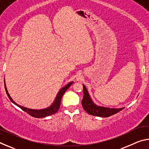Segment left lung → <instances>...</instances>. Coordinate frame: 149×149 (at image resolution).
<instances>
[{"instance_id":"1","label":"left lung","mask_w":149,"mask_h":149,"mask_svg":"<svg viewBox=\"0 0 149 149\" xmlns=\"http://www.w3.org/2000/svg\"><path fill=\"white\" fill-rule=\"evenodd\" d=\"M83 87H84V97H83L81 104L84 109L86 111L88 114L93 116H96L107 118L116 114V113L119 112L120 111L124 108H109L98 107L92 101L86 87L84 85H83Z\"/></svg>"}]
</instances>
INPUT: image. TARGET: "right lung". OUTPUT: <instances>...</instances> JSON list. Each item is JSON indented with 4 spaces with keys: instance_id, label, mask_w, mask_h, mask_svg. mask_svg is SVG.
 <instances>
[{
    "instance_id": "right-lung-1",
    "label": "right lung",
    "mask_w": 149,
    "mask_h": 149,
    "mask_svg": "<svg viewBox=\"0 0 149 149\" xmlns=\"http://www.w3.org/2000/svg\"><path fill=\"white\" fill-rule=\"evenodd\" d=\"M73 83H74L73 81L70 82L68 84H67L66 86H65L64 87L62 88V89H60V92L58 93L57 97L56 98V99H55L53 104L50 106V107L45 108V109H42V110L30 109V108H27L26 107H22V106L16 104V102L13 101V100L12 99L11 97L10 96L9 93H8V90H7L6 84H5V81H4V87H5V90H6V94H7V95H8V98L10 99V100L11 101L14 103V104L17 105V107H19L22 110H23L24 111H25V112H26L27 114H29L30 116H31L35 117V118H42L49 116L52 115L57 112V111L60 108V104H61V100H62V97L63 95L64 94V93L66 91V90L68 89V88L70 87V85H71Z\"/></svg>"
}]
</instances>
